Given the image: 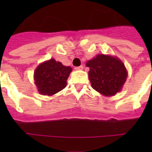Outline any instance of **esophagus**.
Here are the masks:
<instances>
[{"label":"esophagus","instance_id":"1","mask_svg":"<svg viewBox=\"0 0 152 152\" xmlns=\"http://www.w3.org/2000/svg\"><path fill=\"white\" fill-rule=\"evenodd\" d=\"M83 68H84V66H83V65H80V66H76V67H75V69L76 70H82Z\"/></svg>","mask_w":152,"mask_h":152}]
</instances>
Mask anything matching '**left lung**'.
Returning a JSON list of instances; mask_svg holds the SVG:
<instances>
[{"label":"left lung","mask_w":152,"mask_h":152,"mask_svg":"<svg viewBox=\"0 0 152 152\" xmlns=\"http://www.w3.org/2000/svg\"><path fill=\"white\" fill-rule=\"evenodd\" d=\"M89 67V78L92 87L105 96L121 91L127 78V72L121 60L99 54L86 63Z\"/></svg>","instance_id":"1"}]
</instances>
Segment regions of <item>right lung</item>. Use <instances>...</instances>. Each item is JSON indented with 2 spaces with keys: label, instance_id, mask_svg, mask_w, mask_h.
<instances>
[{
  "label": "right lung",
  "instance_id": "obj_1",
  "mask_svg": "<svg viewBox=\"0 0 152 152\" xmlns=\"http://www.w3.org/2000/svg\"><path fill=\"white\" fill-rule=\"evenodd\" d=\"M72 72L70 66L51 58L41 63L34 72L36 86L40 94L53 95L66 86V80Z\"/></svg>",
  "mask_w": 152,
  "mask_h": 152
}]
</instances>
